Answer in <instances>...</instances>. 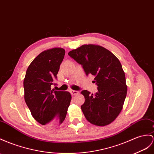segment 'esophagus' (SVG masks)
Returning a JSON list of instances; mask_svg holds the SVG:
<instances>
[{
  "label": "esophagus",
  "mask_w": 154,
  "mask_h": 154,
  "mask_svg": "<svg viewBox=\"0 0 154 154\" xmlns=\"http://www.w3.org/2000/svg\"><path fill=\"white\" fill-rule=\"evenodd\" d=\"M70 93L72 94V96H75V95H77V94L79 93L78 91H76V90H70Z\"/></svg>",
  "instance_id": "1"
}]
</instances>
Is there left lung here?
Wrapping results in <instances>:
<instances>
[{
    "mask_svg": "<svg viewBox=\"0 0 154 154\" xmlns=\"http://www.w3.org/2000/svg\"><path fill=\"white\" fill-rule=\"evenodd\" d=\"M68 55L81 64L86 75L94 76L97 92L82 90L85 103L82 111L90 123L104 126L115 120L122 109L127 94L125 73L119 60L104 47L83 45Z\"/></svg>",
    "mask_w": 154,
    "mask_h": 154,
    "instance_id": "8db88e82",
    "label": "left lung"
}]
</instances>
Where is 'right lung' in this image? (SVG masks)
<instances>
[{"mask_svg": "<svg viewBox=\"0 0 154 154\" xmlns=\"http://www.w3.org/2000/svg\"><path fill=\"white\" fill-rule=\"evenodd\" d=\"M64 55L62 48L44 51L26 70L23 82L25 100L34 119L43 125L50 122L62 123L72 100L69 92L51 87L56 85L54 82Z\"/></svg>", "mask_w": 154, "mask_h": 154, "instance_id": "1", "label": "right lung"}]
</instances>
